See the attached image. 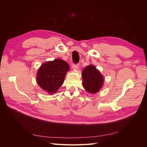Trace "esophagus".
<instances>
[{
  "label": "esophagus",
  "instance_id": "34e87169",
  "mask_svg": "<svg viewBox=\"0 0 147 147\" xmlns=\"http://www.w3.org/2000/svg\"><path fill=\"white\" fill-rule=\"evenodd\" d=\"M72 68H73V69H74V70H77V69L78 68V64H72Z\"/></svg>",
  "mask_w": 147,
  "mask_h": 147
}]
</instances>
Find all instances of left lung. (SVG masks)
<instances>
[{"instance_id":"1","label":"left lung","mask_w":147,"mask_h":147,"mask_svg":"<svg viewBox=\"0 0 147 147\" xmlns=\"http://www.w3.org/2000/svg\"><path fill=\"white\" fill-rule=\"evenodd\" d=\"M82 78L84 88L92 94L98 92L103 85L102 75L94 65H90L83 69Z\"/></svg>"}]
</instances>
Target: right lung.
<instances>
[{"mask_svg":"<svg viewBox=\"0 0 147 147\" xmlns=\"http://www.w3.org/2000/svg\"><path fill=\"white\" fill-rule=\"evenodd\" d=\"M69 70L68 64L62 59L47 62L38 70L37 82L42 89L49 94L55 93L63 84Z\"/></svg>","mask_w":147,"mask_h":147,"instance_id":"add662e5","label":"right lung"}]
</instances>
